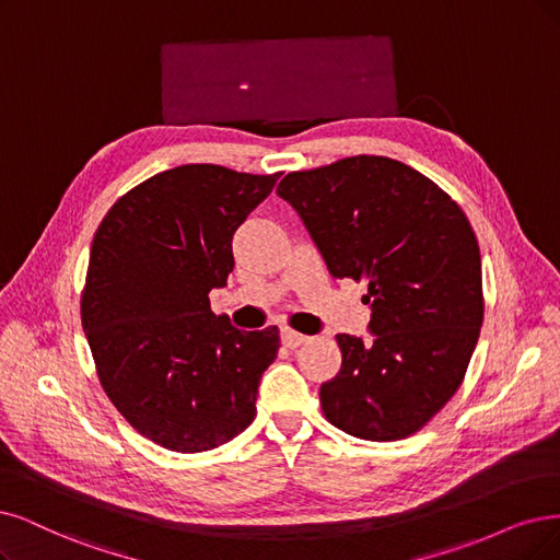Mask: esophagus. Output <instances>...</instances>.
I'll return each instance as SVG.
<instances>
[{
    "mask_svg": "<svg viewBox=\"0 0 560 560\" xmlns=\"http://www.w3.org/2000/svg\"><path fill=\"white\" fill-rule=\"evenodd\" d=\"M306 339H308V337L295 332V329H291V327H283V329H281V341H283L285 348H300L302 343H306Z\"/></svg>",
    "mask_w": 560,
    "mask_h": 560,
    "instance_id": "34e87169",
    "label": "esophagus"
}]
</instances>
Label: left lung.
<instances>
[{
  "label": "left lung",
  "instance_id": "1",
  "mask_svg": "<svg viewBox=\"0 0 560 560\" xmlns=\"http://www.w3.org/2000/svg\"><path fill=\"white\" fill-rule=\"evenodd\" d=\"M277 194L300 214L335 279L364 281L371 339L337 335L325 418L364 441L422 429L457 392L480 337L482 258L443 189L387 156L288 173Z\"/></svg>",
  "mask_w": 560,
  "mask_h": 560
}]
</instances>
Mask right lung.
<instances>
[{
  "mask_svg": "<svg viewBox=\"0 0 560 560\" xmlns=\"http://www.w3.org/2000/svg\"><path fill=\"white\" fill-rule=\"evenodd\" d=\"M279 173L189 163L121 196L92 242L80 316L108 399L173 452L233 441L256 418L279 329H237L210 291L233 272V235Z\"/></svg>",
  "mask_w": 560,
  "mask_h": 560,
  "instance_id": "1",
  "label": "right lung"
}]
</instances>
